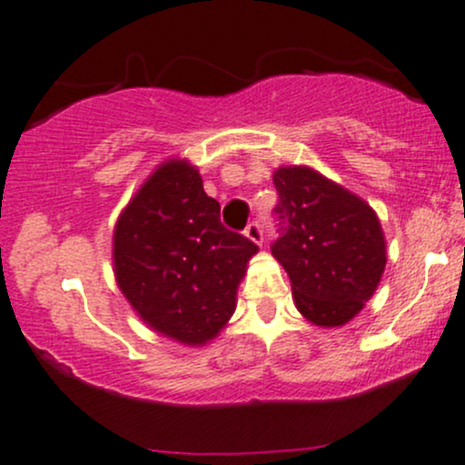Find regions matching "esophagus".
Instances as JSON below:
<instances>
[{
	"mask_svg": "<svg viewBox=\"0 0 465 465\" xmlns=\"http://www.w3.org/2000/svg\"><path fill=\"white\" fill-rule=\"evenodd\" d=\"M245 236L249 238V241L256 242V245H262V241H265V236H262L261 223H256V220H253V223H249L247 229H245Z\"/></svg>",
	"mask_w": 465,
	"mask_h": 465,
	"instance_id": "1",
	"label": "esophagus"
}]
</instances>
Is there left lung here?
Returning <instances> with one entry per match:
<instances>
[{"label":"left lung","instance_id":"1","mask_svg":"<svg viewBox=\"0 0 465 465\" xmlns=\"http://www.w3.org/2000/svg\"><path fill=\"white\" fill-rule=\"evenodd\" d=\"M273 187L281 236L272 253L298 312L314 325H345L372 298L388 261L374 209L310 167L276 169Z\"/></svg>","mask_w":465,"mask_h":465}]
</instances>
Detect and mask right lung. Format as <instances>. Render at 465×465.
Returning <instances> with one entry per match:
<instances>
[{"label":"right lung","instance_id":"add662e5","mask_svg":"<svg viewBox=\"0 0 465 465\" xmlns=\"http://www.w3.org/2000/svg\"><path fill=\"white\" fill-rule=\"evenodd\" d=\"M258 247L220 223V204L187 160H167L114 232L115 281L146 325L184 345L216 339Z\"/></svg>","mask_w":465,"mask_h":465}]
</instances>
